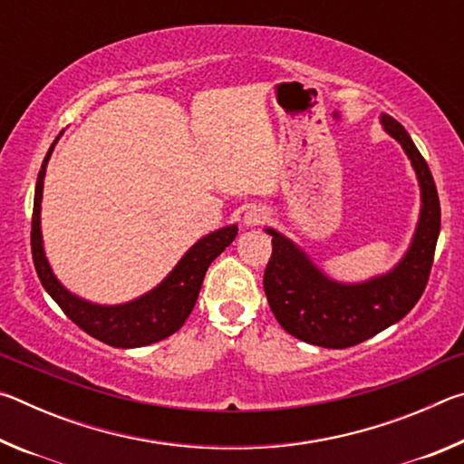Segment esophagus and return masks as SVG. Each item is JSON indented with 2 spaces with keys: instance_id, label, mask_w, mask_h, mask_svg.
Returning a JSON list of instances; mask_svg holds the SVG:
<instances>
[{
  "instance_id": "obj_1",
  "label": "esophagus",
  "mask_w": 464,
  "mask_h": 464,
  "mask_svg": "<svg viewBox=\"0 0 464 464\" xmlns=\"http://www.w3.org/2000/svg\"><path fill=\"white\" fill-rule=\"evenodd\" d=\"M270 213L264 207H251L246 213V225L256 227V225H264L268 223Z\"/></svg>"
}]
</instances>
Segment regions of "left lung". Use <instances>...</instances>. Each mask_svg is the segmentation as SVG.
I'll list each match as a JSON object with an SVG mask.
<instances>
[{
  "instance_id": "obj_1",
  "label": "left lung",
  "mask_w": 464,
  "mask_h": 464,
  "mask_svg": "<svg viewBox=\"0 0 464 464\" xmlns=\"http://www.w3.org/2000/svg\"><path fill=\"white\" fill-rule=\"evenodd\" d=\"M381 122L395 137L421 186L418 231L405 257L392 272L362 285H340L324 276L293 241L274 229L272 256L264 272L270 309L285 332L321 348H350L397 324L426 290L440 233V200L431 171L411 137L392 116Z\"/></svg>"
}]
</instances>
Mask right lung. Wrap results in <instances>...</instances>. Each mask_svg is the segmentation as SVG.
Segmentation results:
<instances>
[{"label":"right lung","instance_id":"obj_1","mask_svg":"<svg viewBox=\"0 0 464 464\" xmlns=\"http://www.w3.org/2000/svg\"><path fill=\"white\" fill-rule=\"evenodd\" d=\"M54 143L44 157L41 171H38L33 208V231H30L34 268L44 290L77 327H82L85 334H90L100 342L114 345V348H140V345L166 340V337L176 334L184 325V321L192 313L204 274H207L210 262L227 246H231L235 235H237V227H225V229H218L202 237L196 246L188 249V254L179 260V264L160 286L153 288L145 296L137 298V301L116 304V307H102V304L82 301V298H77L69 290L63 288L61 282L53 276L43 249L41 200L46 163H49Z\"/></svg>","mask_w":464,"mask_h":464}]
</instances>
